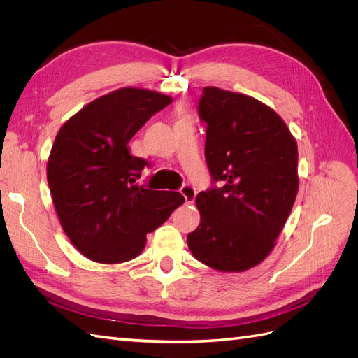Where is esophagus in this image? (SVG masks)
<instances>
[{"instance_id":"34e87169","label":"esophagus","mask_w":358,"mask_h":358,"mask_svg":"<svg viewBox=\"0 0 358 358\" xmlns=\"http://www.w3.org/2000/svg\"><path fill=\"white\" fill-rule=\"evenodd\" d=\"M180 194L183 197H185V201L189 204V203H194V200H196L197 191H196V188L191 187V185H183L180 188Z\"/></svg>"}]
</instances>
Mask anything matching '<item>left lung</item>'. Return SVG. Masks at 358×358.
<instances>
[{
	"label": "left lung",
	"mask_w": 358,
	"mask_h": 358,
	"mask_svg": "<svg viewBox=\"0 0 358 358\" xmlns=\"http://www.w3.org/2000/svg\"><path fill=\"white\" fill-rule=\"evenodd\" d=\"M204 157L213 183L197 196L200 225L189 251L220 272H245L272 252L299 189L297 143L273 109L252 96L206 86Z\"/></svg>",
	"instance_id": "8db88e82"
}]
</instances>
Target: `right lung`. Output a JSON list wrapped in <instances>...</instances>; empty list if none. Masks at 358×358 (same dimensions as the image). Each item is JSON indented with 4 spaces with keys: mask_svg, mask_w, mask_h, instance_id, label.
I'll return each mask as SVG.
<instances>
[{
    "mask_svg": "<svg viewBox=\"0 0 358 358\" xmlns=\"http://www.w3.org/2000/svg\"><path fill=\"white\" fill-rule=\"evenodd\" d=\"M173 100L142 88H121L86 104L64 124L48 159V183L64 233L86 258L125 263L145 249L146 234L185 201L136 180L149 162L128 142Z\"/></svg>",
    "mask_w": 358,
    "mask_h": 358,
    "instance_id": "add662e5",
    "label": "right lung"
}]
</instances>
